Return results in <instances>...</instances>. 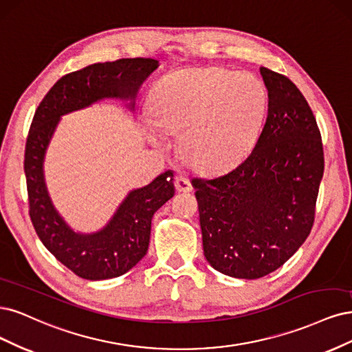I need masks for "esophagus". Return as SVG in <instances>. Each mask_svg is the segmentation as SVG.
Masks as SVG:
<instances>
[{
  "mask_svg": "<svg viewBox=\"0 0 352 352\" xmlns=\"http://www.w3.org/2000/svg\"><path fill=\"white\" fill-rule=\"evenodd\" d=\"M175 188H177V191H181V192H188V191H191L192 187H191V183L187 177L178 175L175 178Z\"/></svg>",
  "mask_w": 352,
  "mask_h": 352,
  "instance_id": "esophagus-1",
  "label": "esophagus"
}]
</instances>
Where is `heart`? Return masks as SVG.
Wrapping results in <instances>:
<instances>
[{"label":"heart","mask_w":352,"mask_h":352,"mask_svg":"<svg viewBox=\"0 0 352 352\" xmlns=\"http://www.w3.org/2000/svg\"><path fill=\"white\" fill-rule=\"evenodd\" d=\"M265 83L248 72L188 69L165 76L152 94L149 135L164 143L165 133H179L184 160L206 171H219L253 149L267 114Z\"/></svg>","instance_id":"b5f03b06"}]
</instances>
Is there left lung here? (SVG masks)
Masks as SVG:
<instances>
[{
	"label": "left lung",
	"instance_id": "obj_1",
	"mask_svg": "<svg viewBox=\"0 0 352 352\" xmlns=\"http://www.w3.org/2000/svg\"><path fill=\"white\" fill-rule=\"evenodd\" d=\"M267 117L254 149L230 173L195 178L203 252L223 275L257 279L309 236L323 177L320 131L288 77L260 67Z\"/></svg>",
	"mask_w": 352,
	"mask_h": 352
}]
</instances>
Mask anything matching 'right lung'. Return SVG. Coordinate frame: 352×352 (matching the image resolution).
<instances>
[{
  "instance_id": "obj_1",
  "label": "right lung",
  "mask_w": 352,
  "mask_h": 352,
  "mask_svg": "<svg viewBox=\"0 0 352 352\" xmlns=\"http://www.w3.org/2000/svg\"><path fill=\"white\" fill-rule=\"evenodd\" d=\"M157 67L153 58H121L90 64L63 76L39 104L29 130L25 174L29 214L42 244L77 276L102 280L127 274L147 253L153 213L174 196L173 171L130 190L104 228L78 232L55 209L45 183L43 162L63 116L104 99L127 102L135 111L139 89Z\"/></svg>"
}]
</instances>
